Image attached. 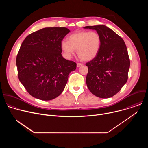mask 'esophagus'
<instances>
[{
	"label": "esophagus",
	"mask_w": 148,
	"mask_h": 148,
	"mask_svg": "<svg viewBox=\"0 0 148 148\" xmlns=\"http://www.w3.org/2000/svg\"><path fill=\"white\" fill-rule=\"evenodd\" d=\"M82 65V64H81V63H79V62H77V67L78 68L79 67H81Z\"/></svg>",
	"instance_id": "esophagus-1"
}]
</instances>
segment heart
Instances as JSON below:
<instances>
[{
  "label": "heart",
  "mask_w": 148,
  "mask_h": 148,
  "mask_svg": "<svg viewBox=\"0 0 148 148\" xmlns=\"http://www.w3.org/2000/svg\"><path fill=\"white\" fill-rule=\"evenodd\" d=\"M61 43V49L70 58L77 50L78 56L84 61H91L98 55L101 47L100 35L96 32L80 31L69 35Z\"/></svg>",
  "instance_id": "b5f03b06"
}]
</instances>
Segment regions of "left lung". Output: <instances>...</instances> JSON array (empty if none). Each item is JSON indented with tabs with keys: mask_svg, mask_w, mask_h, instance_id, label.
<instances>
[{
	"mask_svg": "<svg viewBox=\"0 0 148 148\" xmlns=\"http://www.w3.org/2000/svg\"><path fill=\"white\" fill-rule=\"evenodd\" d=\"M100 35L101 49L91 61L86 63L88 73L87 86L94 95L108 98L117 94L128 80L130 60L123 40L105 25L86 26Z\"/></svg>",
	"mask_w": 148,
	"mask_h": 148,
	"instance_id": "left-lung-1",
	"label": "left lung"
}]
</instances>
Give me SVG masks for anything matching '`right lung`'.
Returning <instances> with one entry per match:
<instances>
[{"mask_svg":"<svg viewBox=\"0 0 148 148\" xmlns=\"http://www.w3.org/2000/svg\"><path fill=\"white\" fill-rule=\"evenodd\" d=\"M70 31L66 27H46L27 36L16 57L18 77L27 91L49 101L64 90L69 74L77 64L61 55V43Z\"/></svg>","mask_w":148,"mask_h":148,"instance_id":"obj_1","label":"right lung"}]
</instances>
